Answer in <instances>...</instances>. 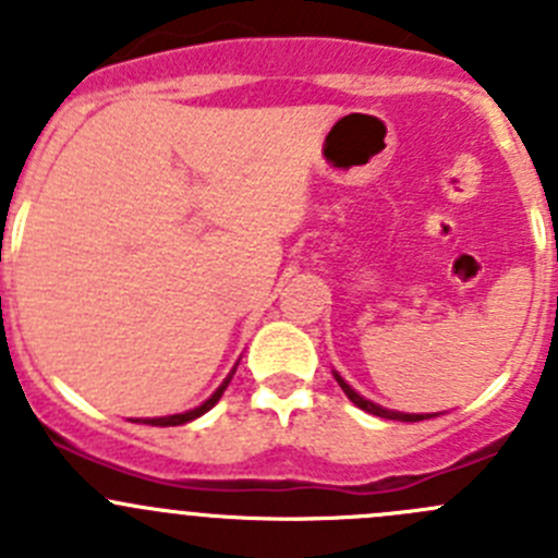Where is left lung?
Listing matches in <instances>:
<instances>
[{
	"label": "left lung",
	"instance_id": "left-lung-1",
	"mask_svg": "<svg viewBox=\"0 0 558 558\" xmlns=\"http://www.w3.org/2000/svg\"><path fill=\"white\" fill-rule=\"evenodd\" d=\"M336 379H338V385H341L343 393H347V399H350V402L355 404V408L366 410V413L377 415V418H388V421H410V424H413V421H424V418H432V415H435V413H426V415H418V413H393V410H385V408H379V404H374V402H368V399H363L361 393H355V390H352L350 385L343 383V379L338 377V374H336Z\"/></svg>",
	"mask_w": 558,
	"mask_h": 558
}]
</instances>
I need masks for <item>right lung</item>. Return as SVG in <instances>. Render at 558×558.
Returning <instances> with one entry per match:
<instances>
[{
  "label": "right lung",
  "mask_w": 558,
  "mask_h": 558,
  "mask_svg": "<svg viewBox=\"0 0 558 558\" xmlns=\"http://www.w3.org/2000/svg\"><path fill=\"white\" fill-rule=\"evenodd\" d=\"M231 377H233V374H228V379H226V383H222L220 388H217L215 393H211V399H206V402H203L201 408L190 410V413H179V415H165V418H145L143 424H150V426H179V424H190V421L201 418L203 413H208V410H211V408H215L217 402H220V397H222V393H226V388H228V383H231Z\"/></svg>",
  "instance_id": "add662e5"
}]
</instances>
